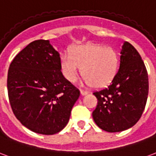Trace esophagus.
<instances>
[{
  "label": "esophagus",
  "instance_id": "34e87169",
  "mask_svg": "<svg viewBox=\"0 0 156 156\" xmlns=\"http://www.w3.org/2000/svg\"><path fill=\"white\" fill-rule=\"evenodd\" d=\"M80 93H81L82 96H84L88 93V91H85V90H80Z\"/></svg>",
  "mask_w": 156,
  "mask_h": 156
}]
</instances>
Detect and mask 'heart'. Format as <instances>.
Listing matches in <instances>:
<instances>
[{"label":"heart","mask_w":156,"mask_h":156,"mask_svg":"<svg viewBox=\"0 0 156 156\" xmlns=\"http://www.w3.org/2000/svg\"><path fill=\"white\" fill-rule=\"evenodd\" d=\"M119 68V55L111 46L88 44L77 46L71 55L61 57V70L63 76L74 83L83 73L84 82L96 87H104L112 82Z\"/></svg>","instance_id":"b5f03b06"}]
</instances>
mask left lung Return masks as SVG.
I'll return each instance as SVG.
<instances>
[{"mask_svg":"<svg viewBox=\"0 0 156 156\" xmlns=\"http://www.w3.org/2000/svg\"><path fill=\"white\" fill-rule=\"evenodd\" d=\"M149 92L148 73L137 50L125 41L120 68L108 87L93 94L98 105L94 122L103 131L119 132L131 128L142 115Z\"/></svg>","mask_w":156,"mask_h":156,"instance_id":"obj_1","label":"left lung"}]
</instances>
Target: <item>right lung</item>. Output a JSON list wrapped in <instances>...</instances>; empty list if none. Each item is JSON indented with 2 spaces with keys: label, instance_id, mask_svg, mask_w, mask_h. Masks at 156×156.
<instances>
[{
  "label": "right lung",
  "instance_id": "1",
  "mask_svg": "<svg viewBox=\"0 0 156 156\" xmlns=\"http://www.w3.org/2000/svg\"><path fill=\"white\" fill-rule=\"evenodd\" d=\"M8 97L13 113L35 133L54 135L69 122L80 92L63 77L59 54L49 40H34L10 63Z\"/></svg>",
  "mask_w": 156,
  "mask_h": 156
}]
</instances>
